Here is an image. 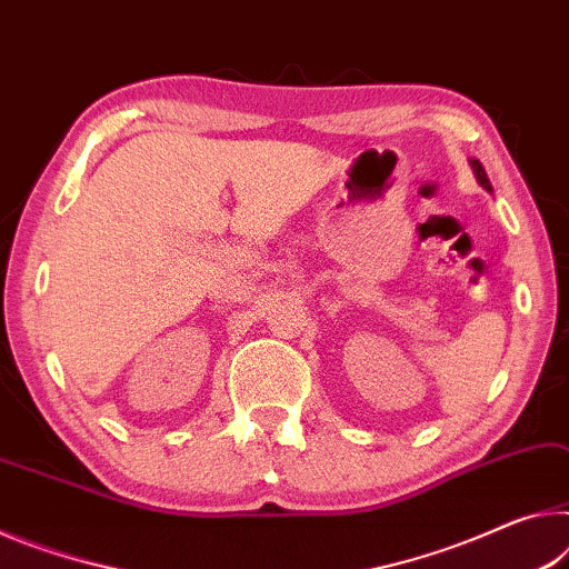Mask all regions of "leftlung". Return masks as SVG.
<instances>
[{"mask_svg": "<svg viewBox=\"0 0 569 569\" xmlns=\"http://www.w3.org/2000/svg\"><path fill=\"white\" fill-rule=\"evenodd\" d=\"M471 171H473V176H477V181H479V186H483V189H487L489 193L495 191L491 189V183H489V176H487V171H483V166L477 161V158H471Z\"/></svg>", "mask_w": 569, "mask_h": 569, "instance_id": "left-lung-1", "label": "left lung"}]
</instances>
